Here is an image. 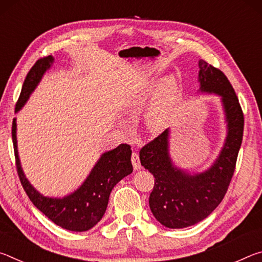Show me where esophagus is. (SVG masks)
<instances>
[{"label": "esophagus", "mask_w": 262, "mask_h": 262, "mask_svg": "<svg viewBox=\"0 0 262 262\" xmlns=\"http://www.w3.org/2000/svg\"><path fill=\"white\" fill-rule=\"evenodd\" d=\"M132 164H133V167H134V170H140L141 162H140L139 154H136V152L132 154Z\"/></svg>", "instance_id": "1"}]
</instances>
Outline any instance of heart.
<instances>
[{
	"label": "heart",
	"mask_w": 262,
	"mask_h": 262,
	"mask_svg": "<svg viewBox=\"0 0 262 262\" xmlns=\"http://www.w3.org/2000/svg\"><path fill=\"white\" fill-rule=\"evenodd\" d=\"M174 84V78H170L168 81H166L161 95H159L157 100L150 107L147 115V126L150 130L157 132L165 125L168 114H170L172 108L171 92L173 90Z\"/></svg>",
	"instance_id": "heart-1"
}]
</instances>
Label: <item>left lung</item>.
Instances as JSON below:
<instances>
[{"instance_id":"left-lung-1","label":"left lung","mask_w":262,"mask_h":262,"mask_svg":"<svg viewBox=\"0 0 262 262\" xmlns=\"http://www.w3.org/2000/svg\"><path fill=\"white\" fill-rule=\"evenodd\" d=\"M200 90L222 96L228 121V137L220 157L209 170L189 176L178 170L168 156V129L140 150L142 166L155 177L149 206L159 223L183 229L205 220L223 200L231 183L244 133V113L238 97L224 73L199 61Z\"/></svg>"}]
</instances>
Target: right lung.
I'll return each instance as SVG.
<instances>
[{"mask_svg":"<svg viewBox=\"0 0 262 262\" xmlns=\"http://www.w3.org/2000/svg\"><path fill=\"white\" fill-rule=\"evenodd\" d=\"M53 57L46 56L39 59L30 69L25 77L19 98L15 111L20 110L28 100L31 92L40 81L42 74L51 67ZM12 142H14L16 168L20 184L33 205L46 215L56 225L69 231L82 232L94 228L104 216L107 208L110 194L115 185L133 172L130 162V145L122 143L100 157L90 176L76 192L63 199L45 198L39 194L28 179L20 167L16 141V119L12 120Z\"/></svg>","mask_w":262,"mask_h":262,"instance_id":"right-lung-1","label":"right lung"}]
</instances>
